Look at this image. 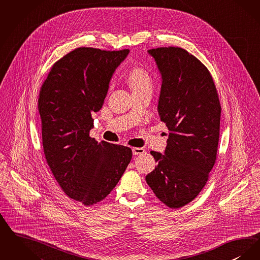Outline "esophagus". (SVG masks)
<instances>
[{
	"label": "esophagus",
	"instance_id": "1",
	"mask_svg": "<svg viewBox=\"0 0 260 260\" xmlns=\"http://www.w3.org/2000/svg\"><path fill=\"white\" fill-rule=\"evenodd\" d=\"M133 153L135 156L143 155L145 153V149L144 148H139V147H135V148H133Z\"/></svg>",
	"mask_w": 260,
	"mask_h": 260
}]
</instances>
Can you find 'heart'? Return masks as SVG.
<instances>
[{
    "label": "heart",
    "instance_id": "heart-1",
    "mask_svg": "<svg viewBox=\"0 0 260 260\" xmlns=\"http://www.w3.org/2000/svg\"><path fill=\"white\" fill-rule=\"evenodd\" d=\"M126 80L134 92L143 89H151L153 85V80L150 74L141 68L133 69L127 73Z\"/></svg>",
    "mask_w": 260,
    "mask_h": 260
}]
</instances>
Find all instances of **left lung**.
I'll use <instances>...</instances> for the list:
<instances>
[{"mask_svg": "<svg viewBox=\"0 0 260 260\" xmlns=\"http://www.w3.org/2000/svg\"><path fill=\"white\" fill-rule=\"evenodd\" d=\"M148 53L161 75L157 111L169 135L165 155L151 152L157 166L146 182L167 207L176 209L207 183L217 158L221 107L212 75L193 55L173 46Z\"/></svg>", "mask_w": 260, "mask_h": 260, "instance_id": "left-lung-1", "label": "left lung"}]
</instances>
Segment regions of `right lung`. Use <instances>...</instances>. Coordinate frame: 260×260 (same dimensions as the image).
I'll return each mask as SVG.
<instances>
[{"label":"right lung","instance_id":"right-lung-1","mask_svg":"<svg viewBox=\"0 0 260 260\" xmlns=\"http://www.w3.org/2000/svg\"><path fill=\"white\" fill-rule=\"evenodd\" d=\"M128 49L79 47L55 62L41 87L39 112L46 161L63 192L86 206L106 198L128 166L132 149L90 137L109 82Z\"/></svg>","mask_w":260,"mask_h":260}]
</instances>
